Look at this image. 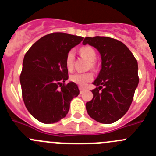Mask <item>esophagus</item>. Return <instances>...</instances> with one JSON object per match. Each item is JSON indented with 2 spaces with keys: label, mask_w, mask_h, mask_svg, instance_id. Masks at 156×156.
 I'll return each mask as SVG.
<instances>
[{
  "label": "esophagus",
  "mask_w": 156,
  "mask_h": 156,
  "mask_svg": "<svg viewBox=\"0 0 156 156\" xmlns=\"http://www.w3.org/2000/svg\"><path fill=\"white\" fill-rule=\"evenodd\" d=\"M79 89H80V92L81 94H82L83 92L84 91V90H85L84 88H83V87H79Z\"/></svg>",
  "instance_id": "esophagus-1"
}]
</instances>
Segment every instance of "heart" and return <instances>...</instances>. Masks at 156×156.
Segmentation results:
<instances>
[{"label": "heart", "mask_w": 156, "mask_h": 156, "mask_svg": "<svg viewBox=\"0 0 156 156\" xmlns=\"http://www.w3.org/2000/svg\"><path fill=\"white\" fill-rule=\"evenodd\" d=\"M80 54L82 55L85 58H87L88 61H90V66L94 67V62L96 58H97V54L96 51L93 48L90 46H85L80 48ZM74 58H75V53L73 50H70L67 53L66 56V68L68 70H72L73 68L74 65ZM93 80V74L91 73H76L73 74L70 76V80L72 82L75 83L76 84L80 86H85L89 82Z\"/></svg>", "instance_id": "b5f03b06"}]
</instances>
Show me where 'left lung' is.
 <instances>
[{
    "mask_svg": "<svg viewBox=\"0 0 156 156\" xmlns=\"http://www.w3.org/2000/svg\"><path fill=\"white\" fill-rule=\"evenodd\" d=\"M97 49L101 58V69L94 81L93 98L86 103L92 119L109 124L126 114L139 83L137 62L121 41L107 37H85L83 44Z\"/></svg>",
    "mask_w": 156,
    "mask_h": 156,
    "instance_id": "1",
    "label": "left lung"
}]
</instances>
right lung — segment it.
<instances>
[{"label": "right lung", "mask_w": 156, "mask_h": 156, "mask_svg": "<svg viewBox=\"0 0 156 156\" xmlns=\"http://www.w3.org/2000/svg\"><path fill=\"white\" fill-rule=\"evenodd\" d=\"M83 37L53 33L41 37L25 55L20 76L25 105L43 123H55L64 118L70 101L80 94L75 83L65 84L69 78L66 56Z\"/></svg>", "instance_id": "obj_1"}]
</instances>
